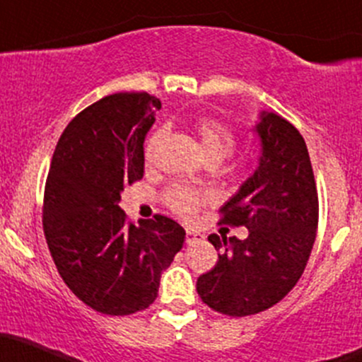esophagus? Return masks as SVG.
<instances>
[{"label": "esophagus", "instance_id": "1", "mask_svg": "<svg viewBox=\"0 0 362 362\" xmlns=\"http://www.w3.org/2000/svg\"><path fill=\"white\" fill-rule=\"evenodd\" d=\"M202 240H204V235L199 232H196V230H187V232H185V242H187L189 245L199 244V242H202Z\"/></svg>", "mask_w": 362, "mask_h": 362}]
</instances>
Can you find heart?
Here are the masks:
<instances>
[{"label": "heart", "instance_id": "1", "mask_svg": "<svg viewBox=\"0 0 362 362\" xmlns=\"http://www.w3.org/2000/svg\"><path fill=\"white\" fill-rule=\"evenodd\" d=\"M196 130L197 134H199L202 151H204L208 160H214L220 163L235 151L237 136L235 132H233L232 127L226 125L225 122L216 120V118H201V120L197 122ZM165 136V129H156L151 134L148 142H146V160H153L154 153H156L158 146L161 144ZM165 199L166 204H168L175 213L182 214V216H190V214L196 213L197 209L208 201V194L201 189L175 184L166 190Z\"/></svg>", "mask_w": 362, "mask_h": 362}]
</instances>
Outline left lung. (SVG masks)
<instances>
[{"instance_id": "left-lung-1", "label": "left lung", "mask_w": 362, "mask_h": 362, "mask_svg": "<svg viewBox=\"0 0 362 362\" xmlns=\"http://www.w3.org/2000/svg\"><path fill=\"white\" fill-rule=\"evenodd\" d=\"M259 165L220 209L221 223L247 239L211 233L218 261L197 278L202 303L226 316H251L280 303L299 281L316 239L317 190L299 130L272 111L254 127Z\"/></svg>"}]
</instances>
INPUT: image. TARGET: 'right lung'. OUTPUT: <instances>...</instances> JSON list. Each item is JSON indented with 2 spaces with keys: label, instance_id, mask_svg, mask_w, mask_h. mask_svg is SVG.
<instances>
[{
  "label": "right lung",
  "instance_id": "add662e5",
  "mask_svg": "<svg viewBox=\"0 0 362 362\" xmlns=\"http://www.w3.org/2000/svg\"><path fill=\"white\" fill-rule=\"evenodd\" d=\"M160 108L148 93L99 99L69 123L47 173V247L70 291L103 315L149 308L185 240L172 218L156 214L136 226L118 206L123 187L144 175V139Z\"/></svg>",
  "mask_w": 362,
  "mask_h": 362
}]
</instances>
